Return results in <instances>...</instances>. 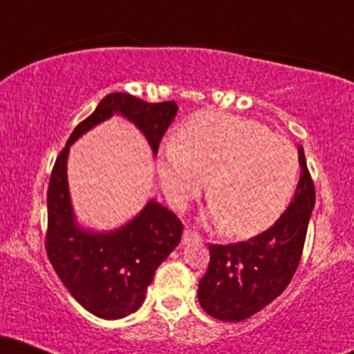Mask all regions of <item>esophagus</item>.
Segmentation results:
<instances>
[{
    "mask_svg": "<svg viewBox=\"0 0 354 354\" xmlns=\"http://www.w3.org/2000/svg\"><path fill=\"white\" fill-rule=\"evenodd\" d=\"M201 236L198 233H194L193 230L186 228L185 233H183V245H188V243H200Z\"/></svg>",
    "mask_w": 354,
    "mask_h": 354,
    "instance_id": "34e87169",
    "label": "esophagus"
}]
</instances>
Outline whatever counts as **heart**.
Instances as JSON below:
<instances>
[{"label":"heart","instance_id":"heart-1","mask_svg":"<svg viewBox=\"0 0 354 354\" xmlns=\"http://www.w3.org/2000/svg\"><path fill=\"white\" fill-rule=\"evenodd\" d=\"M298 153L286 138L241 116L189 118L158 161L165 194L185 208L209 180V218L234 238L261 233L283 214L298 181Z\"/></svg>","mask_w":354,"mask_h":354}]
</instances>
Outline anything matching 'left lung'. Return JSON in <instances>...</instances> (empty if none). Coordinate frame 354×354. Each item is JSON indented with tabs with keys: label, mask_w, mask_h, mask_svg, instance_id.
Masks as SVG:
<instances>
[{
	"label": "left lung",
	"mask_w": 354,
	"mask_h": 354,
	"mask_svg": "<svg viewBox=\"0 0 354 354\" xmlns=\"http://www.w3.org/2000/svg\"><path fill=\"white\" fill-rule=\"evenodd\" d=\"M298 161L301 176L293 201L271 228L248 241L209 245V265L198 284V301L213 318L248 319L278 298L293 278L316 200L303 146Z\"/></svg>",
	"instance_id": "1"
}]
</instances>
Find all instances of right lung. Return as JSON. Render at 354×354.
I'll use <instances>...</instances> for the list:
<instances>
[{
	"instance_id": "1",
	"label": "right lung",
	"mask_w": 354,
	"mask_h": 354,
	"mask_svg": "<svg viewBox=\"0 0 354 354\" xmlns=\"http://www.w3.org/2000/svg\"><path fill=\"white\" fill-rule=\"evenodd\" d=\"M176 113L174 101L146 103L129 93H111L73 129L53 166L46 201L48 258L73 298L98 318H124L143 304L156 268L180 245L183 225L173 211L149 200L121 228L106 233L81 228L68 188L70 146L96 124L121 115L143 133L156 156Z\"/></svg>"
}]
</instances>
